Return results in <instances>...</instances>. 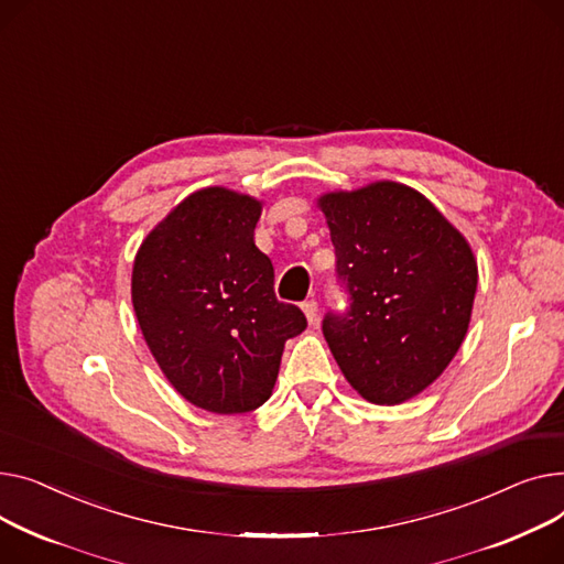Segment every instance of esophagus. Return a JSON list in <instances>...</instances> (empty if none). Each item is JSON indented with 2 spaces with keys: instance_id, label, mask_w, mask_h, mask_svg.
<instances>
[{
  "instance_id": "34e87169",
  "label": "esophagus",
  "mask_w": 564,
  "mask_h": 564,
  "mask_svg": "<svg viewBox=\"0 0 564 564\" xmlns=\"http://www.w3.org/2000/svg\"><path fill=\"white\" fill-rule=\"evenodd\" d=\"M303 312H305L310 323H316V318H318V303L316 301H305L303 303Z\"/></svg>"
}]
</instances>
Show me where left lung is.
Returning a JSON list of instances; mask_svg holds the SVG:
<instances>
[{
    "label": "left lung",
    "mask_w": 564,
    "mask_h": 564,
    "mask_svg": "<svg viewBox=\"0 0 564 564\" xmlns=\"http://www.w3.org/2000/svg\"><path fill=\"white\" fill-rule=\"evenodd\" d=\"M350 293L325 341L350 387L401 405L433 384L467 337L478 263L469 241L412 186L371 182L316 200Z\"/></svg>",
    "instance_id": "1"
}]
</instances>
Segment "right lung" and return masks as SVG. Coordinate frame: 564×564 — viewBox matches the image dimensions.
Listing matches in <instances>:
<instances>
[{
    "label": "right lung",
    "mask_w": 564,
    "mask_h": 564,
    "mask_svg": "<svg viewBox=\"0 0 564 564\" xmlns=\"http://www.w3.org/2000/svg\"><path fill=\"white\" fill-rule=\"evenodd\" d=\"M263 203L207 186L143 239L131 303L143 339L175 391L214 414H243L273 393L286 339L307 327L273 291V263L254 246Z\"/></svg>",
    "instance_id": "1"
}]
</instances>
